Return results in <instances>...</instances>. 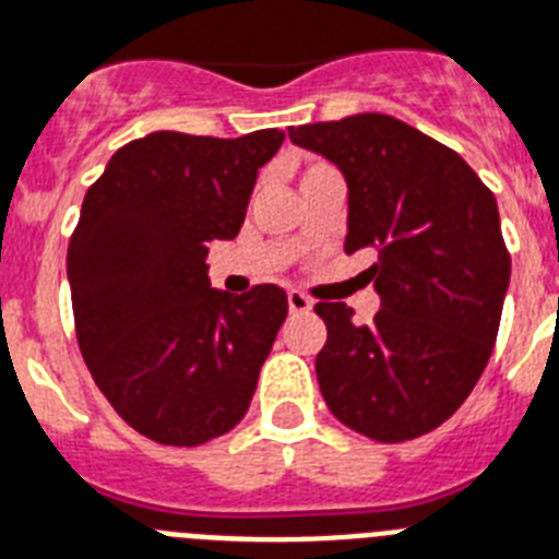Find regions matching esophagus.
Masks as SVG:
<instances>
[{
	"instance_id": "esophagus-1",
	"label": "esophagus",
	"mask_w": 559,
	"mask_h": 559,
	"mask_svg": "<svg viewBox=\"0 0 559 559\" xmlns=\"http://www.w3.org/2000/svg\"><path fill=\"white\" fill-rule=\"evenodd\" d=\"M287 304H289V312H309V309H312V301H309L301 289H289Z\"/></svg>"
}]
</instances>
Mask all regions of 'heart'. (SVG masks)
<instances>
[{
    "label": "heart",
    "mask_w": 559,
    "mask_h": 559,
    "mask_svg": "<svg viewBox=\"0 0 559 559\" xmlns=\"http://www.w3.org/2000/svg\"><path fill=\"white\" fill-rule=\"evenodd\" d=\"M332 167L326 162H316V158H309V162H304L301 167V185L304 181H309V178H318V176H332Z\"/></svg>",
    "instance_id": "heart-1"
}]
</instances>
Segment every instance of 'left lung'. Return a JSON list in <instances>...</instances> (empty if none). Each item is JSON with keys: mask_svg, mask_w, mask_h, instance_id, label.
I'll return each mask as SVG.
<instances>
[{"mask_svg": "<svg viewBox=\"0 0 559 559\" xmlns=\"http://www.w3.org/2000/svg\"><path fill=\"white\" fill-rule=\"evenodd\" d=\"M289 139L344 173V250L378 252L372 321L316 304L323 401L378 443L420 438L461 409L495 349L511 275L495 192L454 150L383 112L289 128Z\"/></svg>", "mask_w": 559, "mask_h": 559, "instance_id": "left-lung-1", "label": "left lung"}]
</instances>
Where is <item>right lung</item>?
Instances as JSON below:
<instances>
[{
	"label": "right lung",
	"mask_w": 559,
	"mask_h": 559,
	"mask_svg": "<svg viewBox=\"0 0 559 559\" xmlns=\"http://www.w3.org/2000/svg\"><path fill=\"white\" fill-rule=\"evenodd\" d=\"M278 128L241 139L162 130L112 153L68 243L82 358L128 426L201 447L247 415L287 293L210 289L213 241L236 238Z\"/></svg>",
	"instance_id": "right-lung-1"
}]
</instances>
